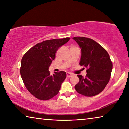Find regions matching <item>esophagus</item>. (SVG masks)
<instances>
[{"mask_svg": "<svg viewBox=\"0 0 129 129\" xmlns=\"http://www.w3.org/2000/svg\"><path fill=\"white\" fill-rule=\"evenodd\" d=\"M73 75V73H70V72H67V77H68V78H69V77H71Z\"/></svg>", "mask_w": 129, "mask_h": 129, "instance_id": "obj_1", "label": "esophagus"}]
</instances>
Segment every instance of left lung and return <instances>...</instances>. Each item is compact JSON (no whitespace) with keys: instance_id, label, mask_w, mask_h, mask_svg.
<instances>
[{"instance_id":"obj_1","label":"left lung","mask_w":129,"mask_h":129,"mask_svg":"<svg viewBox=\"0 0 129 129\" xmlns=\"http://www.w3.org/2000/svg\"><path fill=\"white\" fill-rule=\"evenodd\" d=\"M73 39L81 50L80 65L87 68L85 77L77 75L79 82L75 85V89L84 96H95L108 84L113 68L112 62L106 50L93 39L80 36L74 37Z\"/></svg>"}]
</instances>
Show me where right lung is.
Listing matches in <instances>:
<instances>
[{
	"instance_id": "1",
	"label": "right lung",
	"mask_w": 129,
	"mask_h": 129,
	"mask_svg": "<svg viewBox=\"0 0 129 129\" xmlns=\"http://www.w3.org/2000/svg\"><path fill=\"white\" fill-rule=\"evenodd\" d=\"M69 39L65 38L43 41L24 54L21 61L20 75L26 88L36 99L48 100L59 92L66 73L60 71L51 76L48 69L58 48Z\"/></svg>"
}]
</instances>
